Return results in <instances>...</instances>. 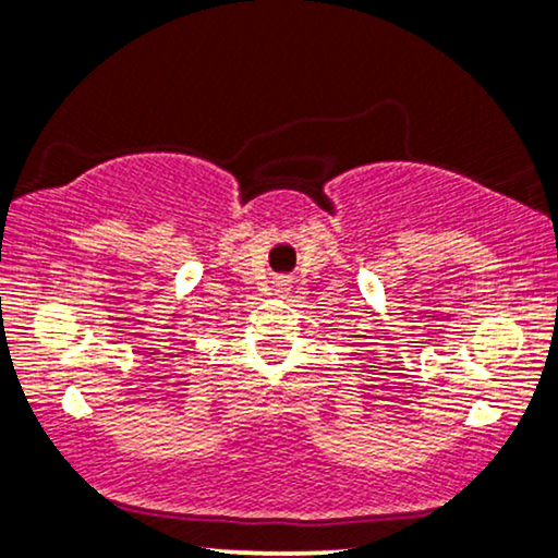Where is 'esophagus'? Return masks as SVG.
<instances>
[{"mask_svg": "<svg viewBox=\"0 0 558 558\" xmlns=\"http://www.w3.org/2000/svg\"><path fill=\"white\" fill-rule=\"evenodd\" d=\"M288 291H291V280H288V278H275V283H272V293H275V295H280V299H283V295H288Z\"/></svg>", "mask_w": 558, "mask_h": 558, "instance_id": "1", "label": "esophagus"}]
</instances>
